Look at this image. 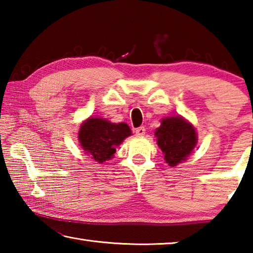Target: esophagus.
Wrapping results in <instances>:
<instances>
[{
    "label": "esophagus",
    "instance_id": "1",
    "mask_svg": "<svg viewBox=\"0 0 253 253\" xmlns=\"http://www.w3.org/2000/svg\"><path fill=\"white\" fill-rule=\"evenodd\" d=\"M135 131H136V135L137 136H144L146 129H145V127H138Z\"/></svg>",
    "mask_w": 253,
    "mask_h": 253
}]
</instances>
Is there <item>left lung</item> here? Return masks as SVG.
<instances>
[{
  "instance_id": "obj_1",
  "label": "left lung",
  "mask_w": 253,
  "mask_h": 253,
  "mask_svg": "<svg viewBox=\"0 0 253 253\" xmlns=\"http://www.w3.org/2000/svg\"><path fill=\"white\" fill-rule=\"evenodd\" d=\"M157 145L164 153V160L169 166H176L185 161L196 145L194 127L181 117H168L155 131Z\"/></svg>"
}]
</instances>
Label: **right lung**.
Listing matches in <instances>:
<instances>
[{
    "label": "right lung",
    "mask_w": 253,
    "mask_h": 253,
    "mask_svg": "<svg viewBox=\"0 0 253 253\" xmlns=\"http://www.w3.org/2000/svg\"><path fill=\"white\" fill-rule=\"evenodd\" d=\"M131 135L127 124H113L106 119L89 118L80 127L79 140L84 151L102 163L110 160L124 139Z\"/></svg>",
    "instance_id": "obj_1"
}]
</instances>
